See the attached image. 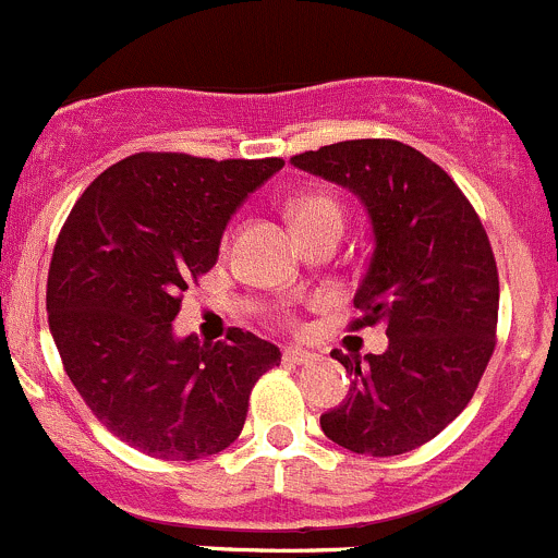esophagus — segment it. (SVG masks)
<instances>
[{"label":"esophagus","instance_id":"esophagus-1","mask_svg":"<svg viewBox=\"0 0 558 558\" xmlns=\"http://www.w3.org/2000/svg\"><path fill=\"white\" fill-rule=\"evenodd\" d=\"M281 361L290 363V366H308V363H314L317 357H314L312 352H306V350H284Z\"/></svg>","mask_w":558,"mask_h":558}]
</instances>
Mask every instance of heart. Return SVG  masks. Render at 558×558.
Here are the masks:
<instances>
[{"label":"heart","mask_w":558,"mask_h":558,"mask_svg":"<svg viewBox=\"0 0 558 558\" xmlns=\"http://www.w3.org/2000/svg\"><path fill=\"white\" fill-rule=\"evenodd\" d=\"M287 211H290L292 225L301 228V225L312 222V219L317 217H325V214H341V208L330 195H323V192H308V195L292 197Z\"/></svg>","instance_id":"b5f03b06"}]
</instances>
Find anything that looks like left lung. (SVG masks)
<instances>
[{
    "mask_svg": "<svg viewBox=\"0 0 558 558\" xmlns=\"http://www.w3.org/2000/svg\"><path fill=\"white\" fill-rule=\"evenodd\" d=\"M290 162L366 206L374 252L350 330L383 323L388 333L383 355L330 352L355 379L319 426L352 453H410L464 412L494 355L499 274L488 235L459 184L407 143L341 141Z\"/></svg>",
    "mask_w": 558,
    "mask_h": 558,
    "instance_id": "8db88e82",
    "label": "left lung"
}]
</instances>
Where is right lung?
Here are the masks:
<instances>
[{
    "instance_id": "obj_1",
    "label": "right lung",
    "mask_w": 558,
    "mask_h": 558,
    "mask_svg": "<svg viewBox=\"0 0 558 558\" xmlns=\"http://www.w3.org/2000/svg\"><path fill=\"white\" fill-rule=\"evenodd\" d=\"M284 159L141 151L70 211L48 268V325L70 383L113 437L165 461L222 453L277 344L230 328L175 339L181 298L217 263L225 225Z\"/></svg>"
}]
</instances>
